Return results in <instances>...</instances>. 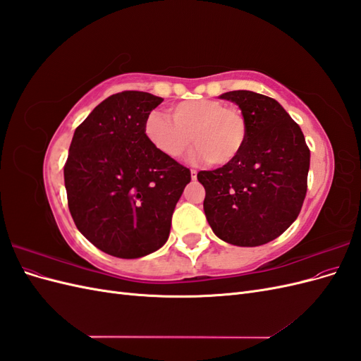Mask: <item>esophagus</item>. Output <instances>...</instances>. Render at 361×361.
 <instances>
[{
	"label": "esophagus",
	"mask_w": 361,
	"mask_h": 361,
	"mask_svg": "<svg viewBox=\"0 0 361 361\" xmlns=\"http://www.w3.org/2000/svg\"><path fill=\"white\" fill-rule=\"evenodd\" d=\"M191 179L192 180L197 179V171H195V170H191Z\"/></svg>",
	"instance_id": "34e87169"
}]
</instances>
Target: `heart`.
<instances>
[{"label": "heart", "instance_id": "heart-1", "mask_svg": "<svg viewBox=\"0 0 361 361\" xmlns=\"http://www.w3.org/2000/svg\"><path fill=\"white\" fill-rule=\"evenodd\" d=\"M150 145L167 158L176 159L192 143L197 145L188 159L211 161L214 166L233 162L247 143L248 126L243 113L221 101L194 99L171 108V118L152 113L145 122Z\"/></svg>", "mask_w": 361, "mask_h": 361}]
</instances>
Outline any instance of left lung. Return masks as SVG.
<instances>
[{
    "label": "left lung",
    "instance_id": "left-lung-1",
    "mask_svg": "<svg viewBox=\"0 0 361 361\" xmlns=\"http://www.w3.org/2000/svg\"><path fill=\"white\" fill-rule=\"evenodd\" d=\"M220 99L239 106L248 135L233 162L197 174L206 191V220L224 243L264 245L297 220L307 191L310 150L301 128L272 97L235 90Z\"/></svg>",
    "mask_w": 361,
    "mask_h": 361
}]
</instances>
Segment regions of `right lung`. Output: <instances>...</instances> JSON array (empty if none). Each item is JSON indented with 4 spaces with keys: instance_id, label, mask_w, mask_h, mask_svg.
<instances>
[{
    "instance_id": "1",
    "label": "right lung",
    "mask_w": 361,
    "mask_h": 361,
    "mask_svg": "<svg viewBox=\"0 0 361 361\" xmlns=\"http://www.w3.org/2000/svg\"><path fill=\"white\" fill-rule=\"evenodd\" d=\"M164 99L146 92L106 97L75 129L64 166L69 211L104 253L137 259L167 243L171 215L191 173L145 134Z\"/></svg>"
}]
</instances>
